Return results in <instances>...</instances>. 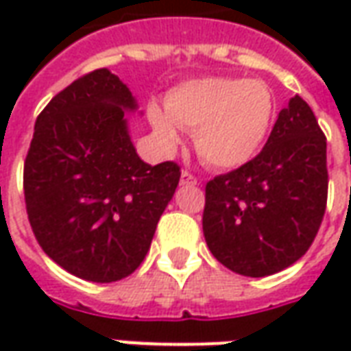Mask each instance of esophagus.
Wrapping results in <instances>:
<instances>
[{"label":"esophagus","instance_id":"esophagus-1","mask_svg":"<svg viewBox=\"0 0 351 351\" xmlns=\"http://www.w3.org/2000/svg\"><path fill=\"white\" fill-rule=\"evenodd\" d=\"M199 180L195 176L188 173V171H182V175H180V186H197Z\"/></svg>","mask_w":351,"mask_h":351}]
</instances>
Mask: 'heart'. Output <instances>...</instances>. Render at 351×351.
<instances>
[{
  "instance_id": "1",
  "label": "heart",
  "mask_w": 351,
  "mask_h": 351,
  "mask_svg": "<svg viewBox=\"0 0 351 351\" xmlns=\"http://www.w3.org/2000/svg\"><path fill=\"white\" fill-rule=\"evenodd\" d=\"M276 101L263 80L210 77L184 82L165 97V110L148 107L156 135L167 148L180 130L195 131L199 156L216 169H237L256 158L271 133Z\"/></svg>"
}]
</instances>
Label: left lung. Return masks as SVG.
<instances>
[{
  "mask_svg": "<svg viewBox=\"0 0 351 351\" xmlns=\"http://www.w3.org/2000/svg\"><path fill=\"white\" fill-rule=\"evenodd\" d=\"M327 141L308 103L282 108L263 150L205 188L203 233L229 271L261 278L302 258L327 205Z\"/></svg>",
  "mask_w": 351,
  "mask_h": 351,
  "instance_id": "obj_1",
  "label": "left lung"
}]
</instances>
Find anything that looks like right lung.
I'll use <instances>...</instances> for the list:
<instances>
[{
    "instance_id": "right-lung-1",
    "label": "right lung",
    "mask_w": 351,
    "mask_h": 351,
    "mask_svg": "<svg viewBox=\"0 0 351 351\" xmlns=\"http://www.w3.org/2000/svg\"><path fill=\"white\" fill-rule=\"evenodd\" d=\"M135 110L130 88L95 69L35 122L24 163L27 218L45 254L88 282L122 280L143 263L180 180L175 161L138 158L125 118Z\"/></svg>"
}]
</instances>
